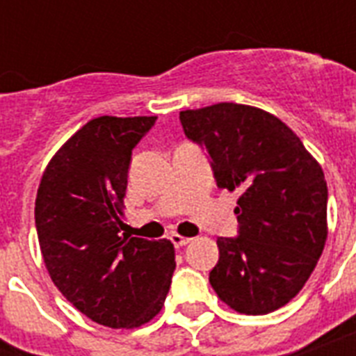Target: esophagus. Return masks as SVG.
Returning <instances> with one entry per match:
<instances>
[{"label": "esophagus", "instance_id": "esophagus-1", "mask_svg": "<svg viewBox=\"0 0 356 356\" xmlns=\"http://www.w3.org/2000/svg\"><path fill=\"white\" fill-rule=\"evenodd\" d=\"M170 240H172V243L175 245V248H183V245L190 243V240H192V238L181 236V234H172V236H170Z\"/></svg>", "mask_w": 356, "mask_h": 356}]
</instances>
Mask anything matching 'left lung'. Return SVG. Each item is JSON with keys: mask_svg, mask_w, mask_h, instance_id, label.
I'll use <instances>...</instances> for the list:
<instances>
[{"mask_svg": "<svg viewBox=\"0 0 356 356\" xmlns=\"http://www.w3.org/2000/svg\"><path fill=\"white\" fill-rule=\"evenodd\" d=\"M209 153L218 188H240L238 236L218 238L209 281L242 314L281 309L314 271L327 240L323 170L292 129L260 108L218 103L179 114Z\"/></svg>", "mask_w": 356, "mask_h": 356, "instance_id": "8db88e82", "label": "left lung"}]
</instances>
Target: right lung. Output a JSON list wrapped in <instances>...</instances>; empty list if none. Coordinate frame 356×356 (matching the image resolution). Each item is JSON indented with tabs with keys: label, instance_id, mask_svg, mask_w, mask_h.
Here are the masks:
<instances>
[{
	"label": "right lung",
	"instance_id": "obj_1",
	"mask_svg": "<svg viewBox=\"0 0 356 356\" xmlns=\"http://www.w3.org/2000/svg\"><path fill=\"white\" fill-rule=\"evenodd\" d=\"M155 122L90 120L53 156L36 194V234L51 281L75 309L113 329L155 318L175 270L170 240L122 233L131 155Z\"/></svg>",
	"mask_w": 356,
	"mask_h": 356
}]
</instances>
